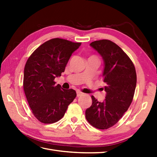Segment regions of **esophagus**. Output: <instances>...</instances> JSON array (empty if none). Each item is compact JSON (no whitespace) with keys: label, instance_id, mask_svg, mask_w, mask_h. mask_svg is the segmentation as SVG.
<instances>
[{"label":"esophagus","instance_id":"34e87169","mask_svg":"<svg viewBox=\"0 0 157 157\" xmlns=\"http://www.w3.org/2000/svg\"><path fill=\"white\" fill-rule=\"evenodd\" d=\"M82 95H83V93L82 92L77 91V96H78V97H79V96H81Z\"/></svg>","mask_w":157,"mask_h":157}]
</instances>
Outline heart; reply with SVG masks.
Segmentation results:
<instances>
[{"label":"heart","instance_id":"heart-1","mask_svg":"<svg viewBox=\"0 0 157 157\" xmlns=\"http://www.w3.org/2000/svg\"><path fill=\"white\" fill-rule=\"evenodd\" d=\"M90 57H93V58H95V59H98V57L96 56H90Z\"/></svg>","mask_w":157,"mask_h":157}]
</instances>
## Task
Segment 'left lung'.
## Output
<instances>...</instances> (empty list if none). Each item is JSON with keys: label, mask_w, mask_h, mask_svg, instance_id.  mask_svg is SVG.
Returning <instances> with one entry per match:
<instances>
[{"label": "left lung", "mask_w": 157, "mask_h": 157, "mask_svg": "<svg viewBox=\"0 0 157 157\" xmlns=\"http://www.w3.org/2000/svg\"><path fill=\"white\" fill-rule=\"evenodd\" d=\"M90 45L104 61L106 94L103 102L92 96V104L86 109V118L94 128L106 129L119 121L131 105L137 82L136 69L126 53L112 41L101 40Z\"/></svg>", "instance_id": "8db88e82"}]
</instances>
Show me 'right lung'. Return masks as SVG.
I'll list each match as a JSON object with an SVG mask.
<instances>
[{"instance_id":"obj_1","label":"right lung","mask_w":157,"mask_h":157,"mask_svg":"<svg viewBox=\"0 0 157 157\" xmlns=\"http://www.w3.org/2000/svg\"><path fill=\"white\" fill-rule=\"evenodd\" d=\"M81 42L53 38L36 48L25 63L23 90L32 113L39 121H59L76 97L73 89L65 90L54 81L61 76L72 53Z\"/></svg>"}]
</instances>
